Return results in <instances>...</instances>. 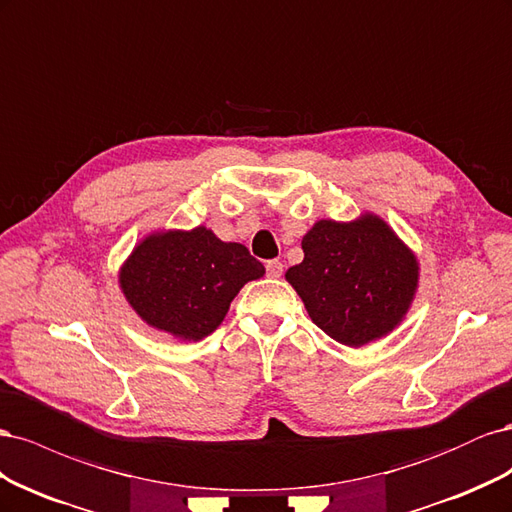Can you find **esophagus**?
<instances>
[{"label":"esophagus","instance_id":"34e87169","mask_svg":"<svg viewBox=\"0 0 512 512\" xmlns=\"http://www.w3.org/2000/svg\"><path fill=\"white\" fill-rule=\"evenodd\" d=\"M282 271H284V265L280 260H269L267 262V275L269 277H280Z\"/></svg>","mask_w":512,"mask_h":512}]
</instances>
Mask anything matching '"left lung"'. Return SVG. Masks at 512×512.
<instances>
[{"label":"left lung","instance_id":"obj_1","mask_svg":"<svg viewBox=\"0 0 512 512\" xmlns=\"http://www.w3.org/2000/svg\"><path fill=\"white\" fill-rule=\"evenodd\" d=\"M303 262L286 271L314 324L346 346L391 333L406 316L418 262L376 215L339 224L320 220L303 237Z\"/></svg>","mask_w":512,"mask_h":512}]
</instances>
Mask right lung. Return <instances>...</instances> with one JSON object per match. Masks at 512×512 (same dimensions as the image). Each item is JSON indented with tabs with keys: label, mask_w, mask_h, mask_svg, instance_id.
Wrapping results in <instances>:
<instances>
[{
	"label": "right lung",
	"mask_w": 512,
	"mask_h": 512,
	"mask_svg": "<svg viewBox=\"0 0 512 512\" xmlns=\"http://www.w3.org/2000/svg\"><path fill=\"white\" fill-rule=\"evenodd\" d=\"M265 275L241 243H224L205 226L149 235L121 267L119 284L151 327L188 342L220 327L230 301Z\"/></svg>",
	"instance_id": "obj_1"
}]
</instances>
